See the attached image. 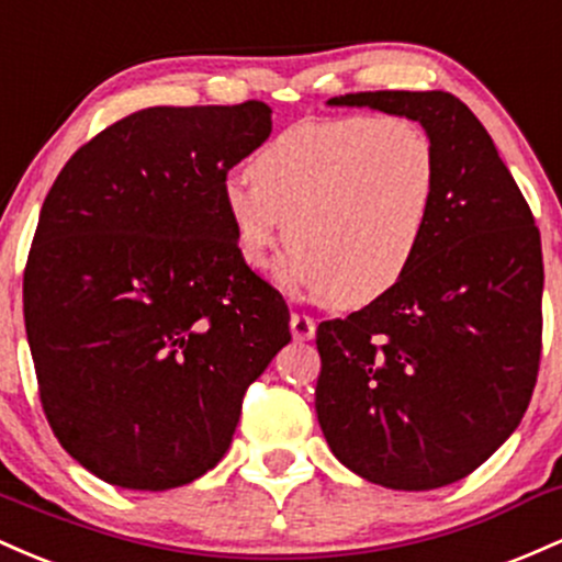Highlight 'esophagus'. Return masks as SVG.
<instances>
[{
  "mask_svg": "<svg viewBox=\"0 0 562 562\" xmlns=\"http://www.w3.org/2000/svg\"><path fill=\"white\" fill-rule=\"evenodd\" d=\"M289 326H292L294 339H300V342H305V339H311L315 334V318H311L307 313H294Z\"/></svg>",
  "mask_w": 562,
  "mask_h": 562,
  "instance_id": "1",
  "label": "esophagus"
}]
</instances>
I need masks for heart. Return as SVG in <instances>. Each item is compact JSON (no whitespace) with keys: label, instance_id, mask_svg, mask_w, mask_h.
I'll return each instance as SVG.
<instances>
[{"label":"heart","instance_id":"b5f03b06","mask_svg":"<svg viewBox=\"0 0 562 562\" xmlns=\"http://www.w3.org/2000/svg\"><path fill=\"white\" fill-rule=\"evenodd\" d=\"M228 178L220 204L238 257L270 265L286 236L283 279L356 311L398 286L417 260L438 199L440 167L430 132L406 116L302 119L270 137Z\"/></svg>","mask_w":562,"mask_h":562}]
</instances>
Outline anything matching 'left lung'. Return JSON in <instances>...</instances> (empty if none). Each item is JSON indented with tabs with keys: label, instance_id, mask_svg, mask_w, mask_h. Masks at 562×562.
<instances>
[{
	"label": "left lung",
	"instance_id": "1",
	"mask_svg": "<svg viewBox=\"0 0 562 562\" xmlns=\"http://www.w3.org/2000/svg\"><path fill=\"white\" fill-rule=\"evenodd\" d=\"M419 122L438 148L430 228L393 292L315 331V414L345 468L395 491L468 477L531 403L541 356V238L518 182L451 92H350Z\"/></svg>",
	"mask_w": 562,
	"mask_h": 562
}]
</instances>
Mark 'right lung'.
<instances>
[{"label": "right lung", "mask_w": 562, "mask_h": 562, "mask_svg": "<svg viewBox=\"0 0 562 562\" xmlns=\"http://www.w3.org/2000/svg\"><path fill=\"white\" fill-rule=\"evenodd\" d=\"M270 113L262 100L130 113L44 199L23 273L29 348L55 438L100 481L167 491L212 470L247 387L292 339L220 204Z\"/></svg>", "instance_id": "obj_1"}]
</instances>
